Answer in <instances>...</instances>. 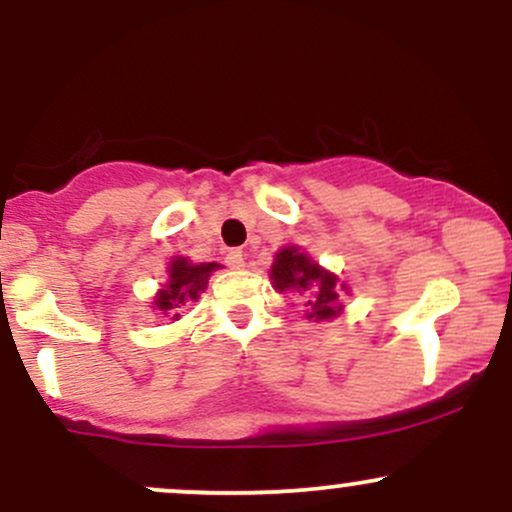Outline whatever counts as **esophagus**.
Masks as SVG:
<instances>
[{"label": "esophagus", "mask_w": 512, "mask_h": 512, "mask_svg": "<svg viewBox=\"0 0 512 512\" xmlns=\"http://www.w3.org/2000/svg\"><path fill=\"white\" fill-rule=\"evenodd\" d=\"M226 264L231 269H243L245 267V255L240 250H231L226 255Z\"/></svg>", "instance_id": "34e87169"}]
</instances>
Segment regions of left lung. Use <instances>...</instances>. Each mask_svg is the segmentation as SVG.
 <instances>
[{
    "label": "left lung",
    "instance_id": "left-lung-1",
    "mask_svg": "<svg viewBox=\"0 0 512 512\" xmlns=\"http://www.w3.org/2000/svg\"><path fill=\"white\" fill-rule=\"evenodd\" d=\"M269 279L279 293H298L303 296L305 317L315 322L334 320L344 313L342 296L349 293V284L315 262L298 245H286L274 255Z\"/></svg>",
    "mask_w": 512,
    "mask_h": 512
}]
</instances>
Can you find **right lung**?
Returning <instances> with one entry per match:
<instances>
[{
    "label": "right lung",
    "mask_w": 512,
    "mask_h": 512,
    "mask_svg": "<svg viewBox=\"0 0 512 512\" xmlns=\"http://www.w3.org/2000/svg\"><path fill=\"white\" fill-rule=\"evenodd\" d=\"M221 269V264L216 262H192L187 257H170L168 262V279L166 284H161V289L156 291V296L151 298V310L170 320H180V310L185 305L195 303L199 293L207 289L209 276Z\"/></svg>",
    "instance_id": "right-lung-1"
}]
</instances>
